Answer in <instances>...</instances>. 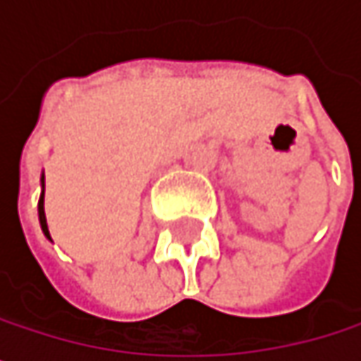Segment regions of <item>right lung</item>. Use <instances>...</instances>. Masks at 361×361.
Instances as JSON below:
<instances>
[{
    "label": "right lung",
    "mask_w": 361,
    "mask_h": 361,
    "mask_svg": "<svg viewBox=\"0 0 361 361\" xmlns=\"http://www.w3.org/2000/svg\"><path fill=\"white\" fill-rule=\"evenodd\" d=\"M45 188V178L41 176V196H39V224H41V230H43V234L51 240V236H49V230H47V221H45V209H43V190Z\"/></svg>",
    "instance_id": "add662e5"
}]
</instances>
